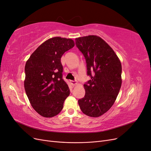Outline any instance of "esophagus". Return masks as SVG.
<instances>
[{
    "label": "esophagus",
    "instance_id": "1",
    "mask_svg": "<svg viewBox=\"0 0 151 151\" xmlns=\"http://www.w3.org/2000/svg\"><path fill=\"white\" fill-rule=\"evenodd\" d=\"M70 83L72 86H76L77 84V82L76 81H70Z\"/></svg>",
    "mask_w": 151,
    "mask_h": 151
}]
</instances>
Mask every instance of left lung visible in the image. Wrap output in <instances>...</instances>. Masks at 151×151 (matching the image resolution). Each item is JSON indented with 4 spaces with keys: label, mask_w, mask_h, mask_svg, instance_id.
Returning <instances> with one entry per match:
<instances>
[{
    "label": "left lung",
    "mask_w": 151,
    "mask_h": 151,
    "mask_svg": "<svg viewBox=\"0 0 151 151\" xmlns=\"http://www.w3.org/2000/svg\"><path fill=\"white\" fill-rule=\"evenodd\" d=\"M76 45L86 59L91 80L84 84L86 94L78 100L81 111L99 117L115 103L122 86L121 62L113 50L99 36L76 38Z\"/></svg>",
    "instance_id": "obj_1"
}]
</instances>
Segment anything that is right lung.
Wrapping results in <instances>:
<instances>
[{"instance_id": "add662e5", "label": "right lung", "mask_w": 151, "mask_h": 151, "mask_svg": "<svg viewBox=\"0 0 151 151\" xmlns=\"http://www.w3.org/2000/svg\"><path fill=\"white\" fill-rule=\"evenodd\" d=\"M72 39L50 38L31 54L25 65L24 89L35 110L43 117L56 116L70 94L62 79L63 54L74 47Z\"/></svg>"}]
</instances>
